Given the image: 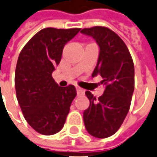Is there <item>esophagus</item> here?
Returning <instances> with one entry per match:
<instances>
[{
  "label": "esophagus",
  "mask_w": 157,
  "mask_h": 157,
  "mask_svg": "<svg viewBox=\"0 0 157 157\" xmlns=\"http://www.w3.org/2000/svg\"><path fill=\"white\" fill-rule=\"evenodd\" d=\"M76 90H77V94H78V95H83V94L85 93V90L82 89V88H80V87H78V86H77Z\"/></svg>",
  "instance_id": "esophagus-1"
}]
</instances>
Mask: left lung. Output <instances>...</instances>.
<instances>
[{
  "mask_svg": "<svg viewBox=\"0 0 157 157\" xmlns=\"http://www.w3.org/2000/svg\"><path fill=\"white\" fill-rule=\"evenodd\" d=\"M80 32L92 36L100 48L92 77L101 75V84L105 85L102 96L98 98L88 90L85 92L90 106L84 111L85 126L93 137L109 138L119 130L130 109L134 65L126 44L112 30L94 26Z\"/></svg>",
  "mask_w": 157,
  "mask_h": 157,
  "instance_id": "obj_1",
  "label": "left lung"
}]
</instances>
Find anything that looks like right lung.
I'll list each match as a JSON object with an SVG mask.
<instances>
[{
  "label": "right lung",
  "mask_w": 157,
  "mask_h": 157,
  "mask_svg": "<svg viewBox=\"0 0 157 157\" xmlns=\"http://www.w3.org/2000/svg\"><path fill=\"white\" fill-rule=\"evenodd\" d=\"M79 28H45L34 35L19 54L15 70L16 96L28 124L43 135H53L64 126L72 100L73 85L60 87L52 78L63 48Z\"/></svg>",
  "instance_id": "add662e5"
}]
</instances>
